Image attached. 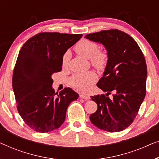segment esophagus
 I'll list each match as a JSON object with an SVG mask.
<instances>
[{
    "label": "esophagus",
    "mask_w": 159,
    "mask_h": 159,
    "mask_svg": "<svg viewBox=\"0 0 159 159\" xmlns=\"http://www.w3.org/2000/svg\"><path fill=\"white\" fill-rule=\"evenodd\" d=\"M80 97L81 98H83L84 100L90 99V96H89V95H85V94H80Z\"/></svg>",
    "instance_id": "34e87169"
}]
</instances>
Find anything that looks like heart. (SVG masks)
<instances>
[{
	"label": "heart",
	"mask_w": 159,
	"mask_h": 159,
	"mask_svg": "<svg viewBox=\"0 0 159 159\" xmlns=\"http://www.w3.org/2000/svg\"><path fill=\"white\" fill-rule=\"evenodd\" d=\"M75 51L80 56L90 58L91 63L96 68L101 69L105 65L107 56L103 52L98 51L96 43L88 40H82L76 45ZM69 59V54L66 53L62 58L63 67L66 66ZM97 75L93 71L75 75L70 79V84L73 88L80 91H87L96 81Z\"/></svg>",
	"instance_id": "heart-1"
}]
</instances>
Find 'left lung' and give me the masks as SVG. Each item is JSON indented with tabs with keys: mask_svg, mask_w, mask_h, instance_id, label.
<instances>
[{
	"mask_svg": "<svg viewBox=\"0 0 159 159\" xmlns=\"http://www.w3.org/2000/svg\"><path fill=\"white\" fill-rule=\"evenodd\" d=\"M101 43L107 51V64L97 86L109 94L91 96L98 109L90 119L99 129L110 132L122 131L132 123L145 96L147 66L136 41L118 30H103L84 36Z\"/></svg>",
	"mask_w": 159,
	"mask_h": 159,
	"instance_id": "obj_1",
	"label": "left lung"
}]
</instances>
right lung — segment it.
Masks as SVG:
<instances>
[{"label":"right lung","mask_w":159,"mask_h":159,"mask_svg":"<svg viewBox=\"0 0 159 159\" xmlns=\"http://www.w3.org/2000/svg\"><path fill=\"white\" fill-rule=\"evenodd\" d=\"M82 37L43 32L21 47L13 73V90L19 114L34 131L48 132L59 128L69 105L79 97L69 88L55 93L52 75L61 71L64 53Z\"/></svg>","instance_id":"obj_1"}]
</instances>
